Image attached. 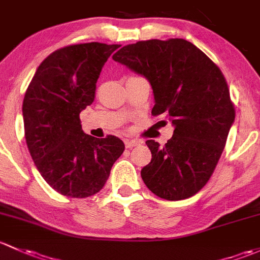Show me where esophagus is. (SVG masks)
<instances>
[{"instance_id":"esophagus-1","label":"esophagus","mask_w":260,"mask_h":260,"mask_svg":"<svg viewBox=\"0 0 260 260\" xmlns=\"http://www.w3.org/2000/svg\"><path fill=\"white\" fill-rule=\"evenodd\" d=\"M138 145H139L138 140H134V139H126V140H125V146H126L127 149H133Z\"/></svg>"}]
</instances>
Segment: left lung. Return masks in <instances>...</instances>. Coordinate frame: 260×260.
Listing matches in <instances>:
<instances>
[{"label": "left lung", "mask_w": 260, "mask_h": 260, "mask_svg": "<svg viewBox=\"0 0 260 260\" xmlns=\"http://www.w3.org/2000/svg\"><path fill=\"white\" fill-rule=\"evenodd\" d=\"M112 58L149 80L155 100L151 114L165 115L174 125L164 146L146 141L151 161L141 169L144 183L162 199L192 197L214 173L235 119L225 77L183 39L139 41Z\"/></svg>", "instance_id": "8db88e82"}]
</instances>
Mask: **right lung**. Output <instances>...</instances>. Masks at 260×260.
I'll use <instances>...</instances> for the list:
<instances>
[{
	"label": "right lung",
	"instance_id": "obj_1",
	"mask_svg": "<svg viewBox=\"0 0 260 260\" xmlns=\"http://www.w3.org/2000/svg\"><path fill=\"white\" fill-rule=\"evenodd\" d=\"M120 45H70L47 56L23 99L25 138L37 170L52 189L70 198L100 191L125 145L82 131L80 112L95 99L103 66Z\"/></svg>",
	"mask_w": 260,
	"mask_h": 260
}]
</instances>
